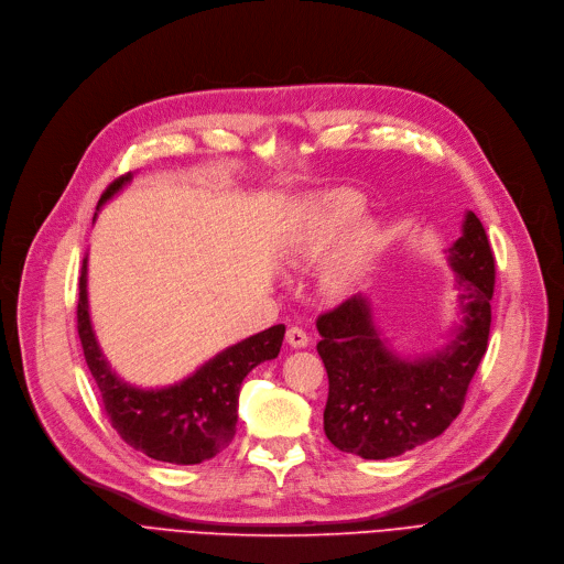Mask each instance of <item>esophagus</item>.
Instances as JSON below:
<instances>
[{"mask_svg":"<svg viewBox=\"0 0 564 564\" xmlns=\"http://www.w3.org/2000/svg\"><path fill=\"white\" fill-rule=\"evenodd\" d=\"M285 340H288V345L290 347H294V349H302V347H306L308 345V334L302 329V327H290L288 329V334H285Z\"/></svg>","mask_w":564,"mask_h":564,"instance_id":"obj_1","label":"esophagus"}]
</instances>
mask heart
<instances>
[{
	"label": "heart",
	"mask_w": 564,
	"mask_h": 564,
	"mask_svg": "<svg viewBox=\"0 0 564 564\" xmlns=\"http://www.w3.org/2000/svg\"><path fill=\"white\" fill-rule=\"evenodd\" d=\"M361 207L364 200L359 194L347 189L311 196L292 219L288 230V253L297 260H315L351 220L359 217ZM377 242L379 235L375 224L366 219L355 221L319 262L322 290L332 297H345L357 288L375 260Z\"/></svg>",
	"instance_id": "obj_1"
}]
</instances>
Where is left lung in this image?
I'll return each mask as SVG.
<instances>
[{
	"instance_id": "8db88e82",
	"label": "left lung",
	"mask_w": 564,
	"mask_h": 564,
	"mask_svg": "<svg viewBox=\"0 0 564 564\" xmlns=\"http://www.w3.org/2000/svg\"><path fill=\"white\" fill-rule=\"evenodd\" d=\"M446 253L459 292V322L434 354L400 357L375 324L366 294L317 317V354L329 375L324 434L338 451L364 459L398 457L459 416L487 351L494 294V253L470 210Z\"/></svg>"
}]
</instances>
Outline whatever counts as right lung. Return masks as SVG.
<instances>
[{
	"instance_id": "1",
	"label": "right lung",
	"mask_w": 564,
	"mask_h": 564,
	"mask_svg": "<svg viewBox=\"0 0 564 564\" xmlns=\"http://www.w3.org/2000/svg\"><path fill=\"white\" fill-rule=\"evenodd\" d=\"M130 183L132 173L113 181L100 196L98 210ZM86 262L88 258L82 262L79 276L77 332L86 366L98 383L113 430L128 446L158 462L200 464L213 459L235 436L237 398L245 377L262 361L279 357L285 327L276 324L221 349L217 357L171 387L139 389L111 370L98 345L88 315Z\"/></svg>"
}]
</instances>
